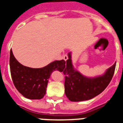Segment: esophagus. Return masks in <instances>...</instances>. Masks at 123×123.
I'll use <instances>...</instances> for the list:
<instances>
[{
	"label": "esophagus",
	"mask_w": 123,
	"mask_h": 123,
	"mask_svg": "<svg viewBox=\"0 0 123 123\" xmlns=\"http://www.w3.org/2000/svg\"><path fill=\"white\" fill-rule=\"evenodd\" d=\"M63 60L65 61H67V60H68V56H67V54H65V55L63 56Z\"/></svg>",
	"instance_id": "obj_1"
}]
</instances>
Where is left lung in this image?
Returning a JSON list of instances; mask_svg holds the SVG:
<instances>
[{
	"mask_svg": "<svg viewBox=\"0 0 123 123\" xmlns=\"http://www.w3.org/2000/svg\"><path fill=\"white\" fill-rule=\"evenodd\" d=\"M63 72L65 74V93L69 100L79 102L89 100L101 93L110 82L115 72L116 62L102 76L88 78L74 69L71 52Z\"/></svg>",
	"mask_w": 123,
	"mask_h": 123,
	"instance_id": "1",
	"label": "left lung"
}]
</instances>
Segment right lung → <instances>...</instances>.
Segmentation results:
<instances>
[{
	"mask_svg": "<svg viewBox=\"0 0 123 123\" xmlns=\"http://www.w3.org/2000/svg\"><path fill=\"white\" fill-rule=\"evenodd\" d=\"M10 67L13 82L19 93L29 99H41L46 93L51 73L55 70L63 71L65 61L56 60L42 68H30L21 64L11 50Z\"/></svg>",
	"mask_w": 123,
	"mask_h": 123,
	"instance_id": "1",
	"label": "right lung"
}]
</instances>
